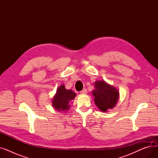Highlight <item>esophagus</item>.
Instances as JSON below:
<instances>
[{
  "instance_id": "esophagus-1",
  "label": "esophagus",
  "mask_w": 158,
  "mask_h": 158,
  "mask_svg": "<svg viewBox=\"0 0 158 158\" xmlns=\"http://www.w3.org/2000/svg\"><path fill=\"white\" fill-rule=\"evenodd\" d=\"M87 92H87V89H86V88L83 89H82V91H81V92H80V93L82 94H86Z\"/></svg>"
}]
</instances>
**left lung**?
Here are the masks:
<instances>
[{
	"label": "left lung",
	"mask_w": 158,
	"mask_h": 158,
	"mask_svg": "<svg viewBox=\"0 0 158 158\" xmlns=\"http://www.w3.org/2000/svg\"><path fill=\"white\" fill-rule=\"evenodd\" d=\"M95 88L92 95L98 108L102 112H106L110 109H113L118 100V90L107 84L104 81H95Z\"/></svg>",
	"instance_id": "left-lung-1"
}]
</instances>
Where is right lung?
Instances as JSON below:
<instances>
[{"mask_svg": "<svg viewBox=\"0 0 158 158\" xmlns=\"http://www.w3.org/2000/svg\"><path fill=\"white\" fill-rule=\"evenodd\" d=\"M76 96L72 89H66L64 85L57 88L53 97L52 104L53 107L58 111H66L70 108L69 102Z\"/></svg>", "mask_w": 158, "mask_h": 158, "instance_id": "1", "label": "right lung"}]
</instances>
